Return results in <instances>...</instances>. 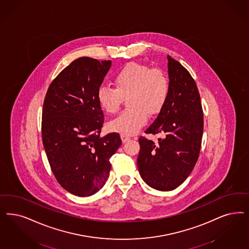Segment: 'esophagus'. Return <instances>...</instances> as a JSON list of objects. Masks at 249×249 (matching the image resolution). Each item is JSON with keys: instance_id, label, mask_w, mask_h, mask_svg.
<instances>
[{"instance_id": "34e87169", "label": "esophagus", "mask_w": 249, "mask_h": 249, "mask_svg": "<svg viewBox=\"0 0 249 249\" xmlns=\"http://www.w3.org/2000/svg\"><path fill=\"white\" fill-rule=\"evenodd\" d=\"M120 137H121V140H122V142H126L129 141V139H130L129 136H126V135H123V134H121Z\"/></svg>"}]
</instances>
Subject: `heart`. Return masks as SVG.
I'll return each instance as SVG.
<instances>
[{
  "instance_id": "1",
  "label": "heart",
  "mask_w": 249,
  "mask_h": 249,
  "mask_svg": "<svg viewBox=\"0 0 249 249\" xmlns=\"http://www.w3.org/2000/svg\"><path fill=\"white\" fill-rule=\"evenodd\" d=\"M114 87L100 86L97 101L109 114L120 109L123 97L128 96L129 107L110 121L109 129L123 135H132L163 108L169 96V80L160 69H151L140 63H129L113 78Z\"/></svg>"
}]
</instances>
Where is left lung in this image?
<instances>
[{"mask_svg": "<svg viewBox=\"0 0 249 249\" xmlns=\"http://www.w3.org/2000/svg\"><path fill=\"white\" fill-rule=\"evenodd\" d=\"M169 96L146 134L161 133L158 142L139 138L137 163L142 178L158 190L177 189L193 170L203 134V111L197 85L189 71L167 56Z\"/></svg>", "mask_w": 249, "mask_h": 249, "instance_id": "left-lung-1", "label": "left lung"}]
</instances>
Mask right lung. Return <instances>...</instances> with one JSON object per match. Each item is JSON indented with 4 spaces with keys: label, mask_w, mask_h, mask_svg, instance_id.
I'll list each match as a JSON object with an SVG mask.
<instances>
[{
    "label": "right lung",
    "mask_w": 249,
    "mask_h": 249,
    "mask_svg": "<svg viewBox=\"0 0 249 249\" xmlns=\"http://www.w3.org/2000/svg\"><path fill=\"white\" fill-rule=\"evenodd\" d=\"M110 66L111 60H73L52 81L44 100L42 142L52 173L78 197L103 187L109 159L121 144L117 132L100 137L104 114L96 92Z\"/></svg>",
    "instance_id": "1"
}]
</instances>
